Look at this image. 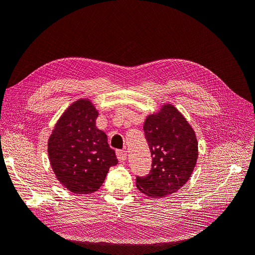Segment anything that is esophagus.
I'll use <instances>...</instances> for the list:
<instances>
[{
	"label": "esophagus",
	"instance_id": "esophagus-1",
	"mask_svg": "<svg viewBox=\"0 0 255 255\" xmlns=\"http://www.w3.org/2000/svg\"><path fill=\"white\" fill-rule=\"evenodd\" d=\"M116 154H117V158L120 161H125L127 159V151L126 150H117L116 151Z\"/></svg>",
	"mask_w": 255,
	"mask_h": 255
}]
</instances>
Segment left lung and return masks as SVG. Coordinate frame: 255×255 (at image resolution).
I'll use <instances>...</instances> for the list:
<instances>
[{
	"label": "left lung",
	"instance_id": "obj_1",
	"mask_svg": "<svg viewBox=\"0 0 255 255\" xmlns=\"http://www.w3.org/2000/svg\"><path fill=\"white\" fill-rule=\"evenodd\" d=\"M143 130L152 155V170L136 179L142 194L167 197L187 183L198 159V140L187 119L171 103L146 116Z\"/></svg>",
	"mask_w": 255,
	"mask_h": 255
}]
</instances>
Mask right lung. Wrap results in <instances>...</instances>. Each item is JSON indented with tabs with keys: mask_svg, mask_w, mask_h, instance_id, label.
<instances>
[{
	"mask_svg": "<svg viewBox=\"0 0 255 255\" xmlns=\"http://www.w3.org/2000/svg\"><path fill=\"white\" fill-rule=\"evenodd\" d=\"M98 116L99 111L89 99H80L60 116L49 137L53 172L73 194L97 191L110 168L118 163L106 134L96 127Z\"/></svg>",
	"mask_w": 255,
	"mask_h": 255,
	"instance_id": "obj_1",
	"label": "right lung"
}]
</instances>
